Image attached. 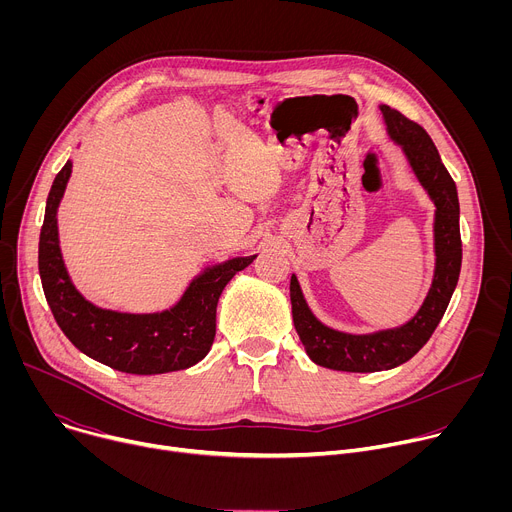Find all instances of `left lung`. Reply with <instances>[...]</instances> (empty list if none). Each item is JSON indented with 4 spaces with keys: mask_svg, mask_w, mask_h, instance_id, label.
I'll return each instance as SVG.
<instances>
[{
    "mask_svg": "<svg viewBox=\"0 0 512 512\" xmlns=\"http://www.w3.org/2000/svg\"><path fill=\"white\" fill-rule=\"evenodd\" d=\"M389 139L397 143L417 182L435 206V267L427 296L405 324L371 334H348L322 324L310 310L300 281L291 275L289 298L294 326L308 356L320 367L344 373H379L415 356L446 314L462 267L460 202L456 182L442 164L427 131L389 105H379Z\"/></svg>",
    "mask_w": 512,
    "mask_h": 512,
    "instance_id": "obj_1",
    "label": "left lung"
}]
</instances>
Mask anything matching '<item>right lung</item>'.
I'll use <instances>...</instances> for the list:
<instances>
[{"instance_id":"1","label":"right lung","mask_w":512,"mask_h":512,"mask_svg":"<svg viewBox=\"0 0 512 512\" xmlns=\"http://www.w3.org/2000/svg\"><path fill=\"white\" fill-rule=\"evenodd\" d=\"M70 174L68 160L52 182L38 245L44 296L64 336L89 358L129 375L174 373L200 362L216 334L218 298L257 255L204 267L168 310L129 314L99 308L72 283L60 251L58 206Z\"/></svg>"}]
</instances>
